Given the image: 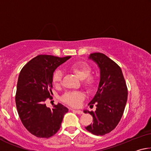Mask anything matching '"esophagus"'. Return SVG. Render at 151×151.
Returning <instances> with one entry per match:
<instances>
[{"label": "esophagus", "mask_w": 151, "mask_h": 151, "mask_svg": "<svg viewBox=\"0 0 151 151\" xmlns=\"http://www.w3.org/2000/svg\"><path fill=\"white\" fill-rule=\"evenodd\" d=\"M72 111L74 112H76V113H77L78 114H82L83 113V112L82 111H80V110H75V109H72Z\"/></svg>", "instance_id": "34e87169"}]
</instances>
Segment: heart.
I'll use <instances>...</instances> for the list:
<instances>
[{
  "mask_svg": "<svg viewBox=\"0 0 151 151\" xmlns=\"http://www.w3.org/2000/svg\"><path fill=\"white\" fill-rule=\"evenodd\" d=\"M68 70L82 80L83 85L88 90L93 89L96 84V77L91 74V68L87 64L83 62L73 63L68 66ZM63 74L59 70H56L52 75V83L56 86H59L62 82ZM85 99V94L80 91L66 92L62 96L63 103L68 105L76 107L80 105Z\"/></svg>",
  "mask_w": 151,
  "mask_h": 151,
  "instance_id": "b5f03b06",
  "label": "heart"
}]
</instances>
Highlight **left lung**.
<instances>
[{
  "label": "left lung",
  "mask_w": 151,
  "mask_h": 151,
  "mask_svg": "<svg viewBox=\"0 0 151 151\" xmlns=\"http://www.w3.org/2000/svg\"><path fill=\"white\" fill-rule=\"evenodd\" d=\"M89 58L98 65L101 78L96 93L88 104H95L96 111H84L93 118V123L85 129L92 134L103 136L115 129L121 121L127 101V86L121 67L106 55L94 52Z\"/></svg>",
  "instance_id": "left-lung-1"
}]
</instances>
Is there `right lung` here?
I'll return each instance as SVG.
<instances>
[{"mask_svg":"<svg viewBox=\"0 0 151 151\" xmlns=\"http://www.w3.org/2000/svg\"><path fill=\"white\" fill-rule=\"evenodd\" d=\"M70 58V56L60 58L39 55L20 70L15 95L17 111L22 124L35 137L49 138L55 135L68 111L60 103L50 109L46 106L45 101L52 98V75L55 69Z\"/></svg>","mask_w":151,"mask_h":151,"instance_id":"obj_1","label":"right lung"}]
</instances>
